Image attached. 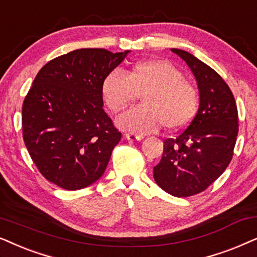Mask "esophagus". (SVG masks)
I'll return each mask as SVG.
<instances>
[{
  "label": "esophagus",
  "mask_w": 257,
  "mask_h": 257,
  "mask_svg": "<svg viewBox=\"0 0 257 257\" xmlns=\"http://www.w3.org/2000/svg\"><path fill=\"white\" fill-rule=\"evenodd\" d=\"M125 139L126 140H131V141H141V140H143V135L125 134Z\"/></svg>",
  "instance_id": "obj_1"
}]
</instances>
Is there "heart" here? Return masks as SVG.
Segmentation results:
<instances>
[{"mask_svg":"<svg viewBox=\"0 0 257 257\" xmlns=\"http://www.w3.org/2000/svg\"><path fill=\"white\" fill-rule=\"evenodd\" d=\"M102 96L112 111H118L142 95L143 104L125 110L116 117L123 131L148 134L163 124L170 131L187 126L198 107L196 88L166 60L136 63L124 75L111 70L102 81Z\"/></svg>","mask_w":257,"mask_h":257,"instance_id":"1","label":"heart"}]
</instances>
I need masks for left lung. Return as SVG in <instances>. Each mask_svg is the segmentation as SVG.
Wrapping results in <instances>:
<instances>
[{"instance_id": "1", "label": "left lung", "mask_w": 257, "mask_h": 257, "mask_svg": "<svg viewBox=\"0 0 257 257\" xmlns=\"http://www.w3.org/2000/svg\"><path fill=\"white\" fill-rule=\"evenodd\" d=\"M196 78L200 105L175 139H167L154 179L176 197L206 190L230 163L238 134V114L230 88L213 68L194 55L173 48Z\"/></svg>"}]
</instances>
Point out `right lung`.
I'll return each mask as SVG.
<instances>
[{"label": "right lung", "instance_id": "1", "mask_svg": "<svg viewBox=\"0 0 257 257\" xmlns=\"http://www.w3.org/2000/svg\"><path fill=\"white\" fill-rule=\"evenodd\" d=\"M128 53L77 49L36 75L22 105L23 140L49 182L77 190L103 175L122 135L102 108V81Z\"/></svg>", "mask_w": 257, "mask_h": 257}]
</instances>
